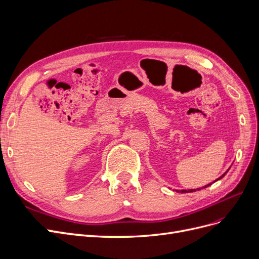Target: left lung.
Wrapping results in <instances>:
<instances>
[{"instance_id":"left-lung-1","label":"left lung","mask_w":259,"mask_h":259,"mask_svg":"<svg viewBox=\"0 0 259 259\" xmlns=\"http://www.w3.org/2000/svg\"><path fill=\"white\" fill-rule=\"evenodd\" d=\"M228 173V170L226 171V173L223 175V176H220V178H218L217 180H219V179H221V178H223L226 174ZM217 180H215V181H217ZM211 184L212 183H210V184H207V186H205L204 188H201V189H205V188H207V187H210L211 186ZM201 189H197V190H182V191H177V192H180V193H191V192H196V191H199V190H201Z\"/></svg>"}]
</instances>
